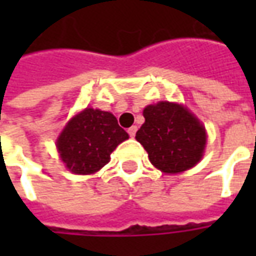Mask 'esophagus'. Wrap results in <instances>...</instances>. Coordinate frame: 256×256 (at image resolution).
Instances as JSON below:
<instances>
[{"mask_svg": "<svg viewBox=\"0 0 256 256\" xmlns=\"http://www.w3.org/2000/svg\"><path fill=\"white\" fill-rule=\"evenodd\" d=\"M128 133L130 137H134V136H136V133H137V126H132V128L128 130Z\"/></svg>", "mask_w": 256, "mask_h": 256, "instance_id": "obj_1", "label": "esophagus"}]
</instances>
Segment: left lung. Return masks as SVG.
I'll list each match as a JSON object with an SVG mask.
<instances>
[{
	"instance_id": "obj_1",
	"label": "left lung",
	"mask_w": 256,
	"mask_h": 256,
	"mask_svg": "<svg viewBox=\"0 0 256 256\" xmlns=\"http://www.w3.org/2000/svg\"><path fill=\"white\" fill-rule=\"evenodd\" d=\"M145 123L136 140L148 152L150 163L163 172L177 174L198 163L206 148V130L180 104L160 101L144 110Z\"/></svg>"
}]
</instances>
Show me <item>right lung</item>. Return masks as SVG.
Listing matches in <instances>:
<instances>
[{"mask_svg": "<svg viewBox=\"0 0 256 256\" xmlns=\"http://www.w3.org/2000/svg\"><path fill=\"white\" fill-rule=\"evenodd\" d=\"M128 134L111 112L86 108L74 116L58 140L62 160L75 174H93L110 162Z\"/></svg>", "mask_w": 256, "mask_h": 256, "instance_id": "1", "label": "right lung"}]
</instances>
